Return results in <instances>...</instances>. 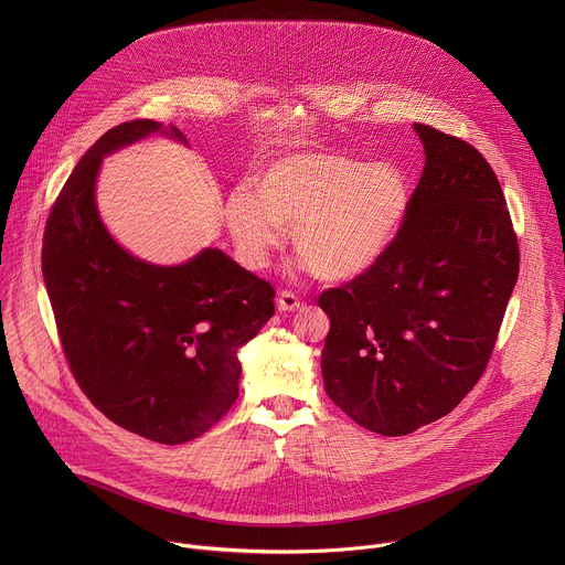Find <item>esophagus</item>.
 Returning a JSON list of instances; mask_svg holds the SVG:
<instances>
[{"label": "esophagus", "instance_id": "esophagus-1", "mask_svg": "<svg viewBox=\"0 0 565 565\" xmlns=\"http://www.w3.org/2000/svg\"><path fill=\"white\" fill-rule=\"evenodd\" d=\"M299 297L295 292H288V290H281L277 295V310L281 312H292V310H299Z\"/></svg>", "mask_w": 565, "mask_h": 565}]
</instances>
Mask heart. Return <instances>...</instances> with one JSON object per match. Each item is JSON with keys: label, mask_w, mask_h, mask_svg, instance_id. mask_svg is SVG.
Returning <instances> with one entry per match:
<instances>
[{"label": "heart", "mask_w": 565, "mask_h": 565, "mask_svg": "<svg viewBox=\"0 0 565 565\" xmlns=\"http://www.w3.org/2000/svg\"><path fill=\"white\" fill-rule=\"evenodd\" d=\"M412 192L393 163H364L347 153L281 156L236 188L223 221L236 259L248 270L268 266L292 227V246L321 281H351L369 273L407 218Z\"/></svg>", "instance_id": "b5f03b06"}]
</instances>
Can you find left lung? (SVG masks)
Returning a JSON list of instances; mask_svg holds the SVG:
<instances>
[{
	"label": "left lung",
	"instance_id": "left-lung-1",
	"mask_svg": "<svg viewBox=\"0 0 565 565\" xmlns=\"http://www.w3.org/2000/svg\"><path fill=\"white\" fill-rule=\"evenodd\" d=\"M425 170L382 259L331 288L321 377L380 436L412 434L460 405L488 366L519 277L501 183L469 142L414 125Z\"/></svg>",
	"mask_w": 565,
	"mask_h": 565
}]
</instances>
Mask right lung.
<instances>
[{
  "mask_svg": "<svg viewBox=\"0 0 565 565\" xmlns=\"http://www.w3.org/2000/svg\"><path fill=\"white\" fill-rule=\"evenodd\" d=\"M181 129L131 120L75 166L44 230L42 275L68 366L116 425L163 445L205 434L238 395V349L275 315V290L218 248L179 266L134 257L100 218L103 160Z\"/></svg>",
  "mask_w": 565,
  "mask_h": 565,
  "instance_id": "obj_1",
  "label": "right lung"
}]
</instances>
